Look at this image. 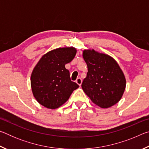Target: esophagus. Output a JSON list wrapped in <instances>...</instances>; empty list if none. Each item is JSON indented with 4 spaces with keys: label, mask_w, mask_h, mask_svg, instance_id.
<instances>
[{
    "label": "esophagus",
    "mask_w": 149,
    "mask_h": 149,
    "mask_svg": "<svg viewBox=\"0 0 149 149\" xmlns=\"http://www.w3.org/2000/svg\"><path fill=\"white\" fill-rule=\"evenodd\" d=\"M75 82H76L77 84L79 85V86H81V84H82V80H81V78L79 77L76 79Z\"/></svg>",
    "instance_id": "esophagus-1"
}]
</instances>
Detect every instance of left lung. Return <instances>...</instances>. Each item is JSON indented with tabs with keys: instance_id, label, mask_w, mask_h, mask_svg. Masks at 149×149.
Here are the masks:
<instances>
[{
	"instance_id": "1",
	"label": "left lung",
	"mask_w": 149,
	"mask_h": 149,
	"mask_svg": "<svg viewBox=\"0 0 149 149\" xmlns=\"http://www.w3.org/2000/svg\"><path fill=\"white\" fill-rule=\"evenodd\" d=\"M87 65L81 87L91 101L102 108H110L122 99L126 86L124 74L112 56L94 49L83 51Z\"/></svg>"
}]
</instances>
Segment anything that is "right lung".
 <instances>
[{"label":"right lung","mask_w":149,"mask_h":149,"mask_svg":"<svg viewBox=\"0 0 149 149\" xmlns=\"http://www.w3.org/2000/svg\"><path fill=\"white\" fill-rule=\"evenodd\" d=\"M74 47H60L50 50L40 58L31 75V87L35 99L49 109H56L68 101L79 87L70 79L65 65L76 54Z\"/></svg>","instance_id":"right-lung-1"}]
</instances>
